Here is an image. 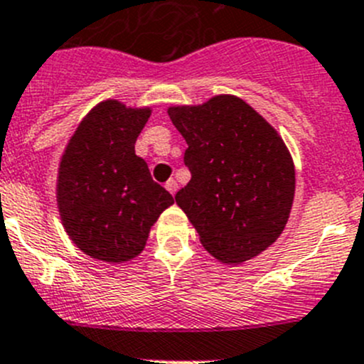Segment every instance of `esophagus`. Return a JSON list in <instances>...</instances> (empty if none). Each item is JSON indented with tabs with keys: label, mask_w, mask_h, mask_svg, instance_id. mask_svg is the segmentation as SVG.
<instances>
[{
	"label": "esophagus",
	"mask_w": 364,
	"mask_h": 364,
	"mask_svg": "<svg viewBox=\"0 0 364 364\" xmlns=\"http://www.w3.org/2000/svg\"><path fill=\"white\" fill-rule=\"evenodd\" d=\"M165 188H167L168 192H171L172 196H174V193L178 192V181H176V179H168V181L165 183Z\"/></svg>",
	"instance_id": "1"
}]
</instances>
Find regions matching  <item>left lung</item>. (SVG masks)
I'll return each mask as SVG.
<instances>
[{
  "label": "left lung",
  "mask_w": 364,
  "mask_h": 364,
  "mask_svg": "<svg viewBox=\"0 0 364 364\" xmlns=\"http://www.w3.org/2000/svg\"><path fill=\"white\" fill-rule=\"evenodd\" d=\"M185 137L192 179L176 203L203 247L240 264L273 245L294 200V164L274 128L241 98L220 95L200 107H171Z\"/></svg>",
  "instance_id": "8db88e82"
}]
</instances>
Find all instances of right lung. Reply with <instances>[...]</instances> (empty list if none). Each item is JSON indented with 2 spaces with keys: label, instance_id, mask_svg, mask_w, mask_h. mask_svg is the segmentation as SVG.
Wrapping results in <instances>:
<instances>
[{
  "label": "right lung",
  "instance_id": "1",
  "mask_svg": "<svg viewBox=\"0 0 364 364\" xmlns=\"http://www.w3.org/2000/svg\"><path fill=\"white\" fill-rule=\"evenodd\" d=\"M149 114L102 102L65 149L58 176L61 220L73 243L93 259L111 264L134 259L161 211L174 203L135 155Z\"/></svg>",
  "mask_w": 364,
  "mask_h": 364
}]
</instances>
